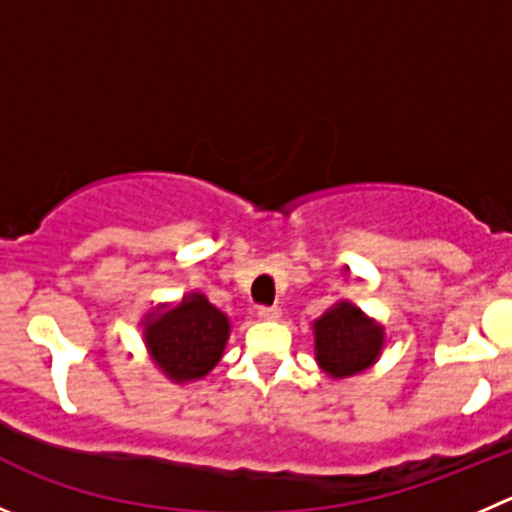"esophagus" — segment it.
I'll return each instance as SVG.
<instances>
[{
    "label": "esophagus",
    "instance_id": "34e87169",
    "mask_svg": "<svg viewBox=\"0 0 512 512\" xmlns=\"http://www.w3.org/2000/svg\"><path fill=\"white\" fill-rule=\"evenodd\" d=\"M281 316L279 306H259V319L264 321H276Z\"/></svg>",
    "mask_w": 512,
    "mask_h": 512
}]
</instances>
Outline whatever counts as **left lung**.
Masks as SVG:
<instances>
[{
    "label": "left lung",
    "instance_id": "obj_1",
    "mask_svg": "<svg viewBox=\"0 0 512 512\" xmlns=\"http://www.w3.org/2000/svg\"><path fill=\"white\" fill-rule=\"evenodd\" d=\"M384 347V329L352 301H339L314 321L316 362L329 377L344 379L377 362Z\"/></svg>",
    "mask_w": 512,
    "mask_h": 512
}]
</instances>
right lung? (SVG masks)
<instances>
[{"label": "right lung", "mask_w": 512, "mask_h": 512, "mask_svg": "<svg viewBox=\"0 0 512 512\" xmlns=\"http://www.w3.org/2000/svg\"><path fill=\"white\" fill-rule=\"evenodd\" d=\"M145 347L173 382L201 379L221 362L231 321L201 291L183 296L173 309H155L143 319Z\"/></svg>", "instance_id": "add662e5"}]
</instances>
